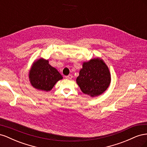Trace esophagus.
Masks as SVG:
<instances>
[{
  "mask_svg": "<svg viewBox=\"0 0 147 147\" xmlns=\"http://www.w3.org/2000/svg\"><path fill=\"white\" fill-rule=\"evenodd\" d=\"M65 78L70 80V79L72 78V75H67V76H65Z\"/></svg>",
  "mask_w": 147,
  "mask_h": 147,
  "instance_id": "obj_1",
  "label": "esophagus"
}]
</instances>
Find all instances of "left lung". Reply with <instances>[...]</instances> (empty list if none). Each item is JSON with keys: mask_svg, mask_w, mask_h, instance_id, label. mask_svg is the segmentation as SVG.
<instances>
[{"mask_svg": "<svg viewBox=\"0 0 147 147\" xmlns=\"http://www.w3.org/2000/svg\"><path fill=\"white\" fill-rule=\"evenodd\" d=\"M76 82L84 94L92 97L100 96L110 84L109 69L100 57L83 62Z\"/></svg>", "mask_w": 147, "mask_h": 147, "instance_id": "left-lung-1", "label": "left lung"}]
</instances>
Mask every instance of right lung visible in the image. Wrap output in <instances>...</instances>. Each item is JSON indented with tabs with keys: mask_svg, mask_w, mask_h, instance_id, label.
I'll return each instance as SVG.
<instances>
[{
	"mask_svg": "<svg viewBox=\"0 0 147 147\" xmlns=\"http://www.w3.org/2000/svg\"><path fill=\"white\" fill-rule=\"evenodd\" d=\"M29 78L34 88L48 92L63 77L56 69L49 64L48 59L41 57L33 63L29 72Z\"/></svg>",
	"mask_w": 147,
	"mask_h": 147,
	"instance_id": "1",
	"label": "right lung"
}]
</instances>
